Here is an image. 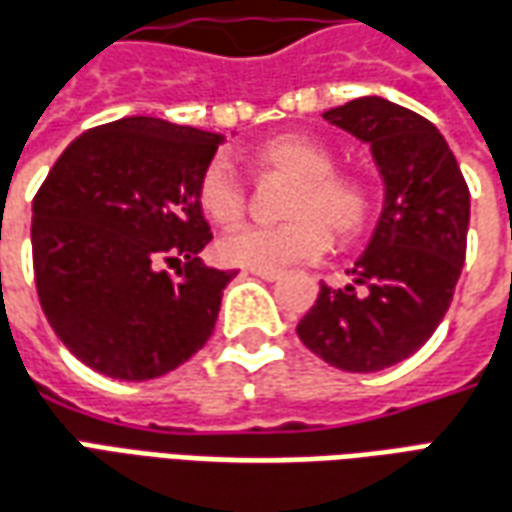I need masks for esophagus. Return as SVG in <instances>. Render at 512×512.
<instances>
[{
    "label": "esophagus",
    "instance_id": "obj_1",
    "mask_svg": "<svg viewBox=\"0 0 512 512\" xmlns=\"http://www.w3.org/2000/svg\"><path fill=\"white\" fill-rule=\"evenodd\" d=\"M249 274H255V277H260V280L266 282H277L282 277L280 271H260V268H249Z\"/></svg>",
    "mask_w": 512,
    "mask_h": 512
}]
</instances>
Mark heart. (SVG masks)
I'll use <instances>...</instances> for the list:
<instances>
[{"instance_id": "obj_1", "label": "heart", "mask_w": 512, "mask_h": 512, "mask_svg": "<svg viewBox=\"0 0 512 512\" xmlns=\"http://www.w3.org/2000/svg\"><path fill=\"white\" fill-rule=\"evenodd\" d=\"M252 166L263 177H288L280 224L244 227L224 235L219 255L224 263L260 271L310 263L335 241H352L366 230L371 191L363 180L338 174L335 157L307 135H277L252 152ZM199 205L221 227L244 219L246 188L227 160H213L199 180Z\"/></svg>"}]
</instances>
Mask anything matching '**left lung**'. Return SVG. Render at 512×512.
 Listing matches in <instances>:
<instances>
[{
    "instance_id": "obj_1",
    "label": "left lung",
    "mask_w": 512,
    "mask_h": 512,
    "mask_svg": "<svg viewBox=\"0 0 512 512\" xmlns=\"http://www.w3.org/2000/svg\"><path fill=\"white\" fill-rule=\"evenodd\" d=\"M324 121L368 144L385 199L346 288L321 285L296 335L341 371L371 374L418 352L455 296L471 196L438 127L382 96H360Z\"/></svg>"
}]
</instances>
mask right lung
Listing matches in <instances>:
<instances>
[{
    "label": "right lung",
    "instance_id": "obj_1",
    "mask_svg": "<svg viewBox=\"0 0 512 512\" xmlns=\"http://www.w3.org/2000/svg\"><path fill=\"white\" fill-rule=\"evenodd\" d=\"M221 144L219 132L127 116L74 138L35 194L44 316L99 374L155 380L213 335L221 293L238 274L199 257L213 238L199 180Z\"/></svg>",
    "mask_w": 512,
    "mask_h": 512
}]
</instances>
